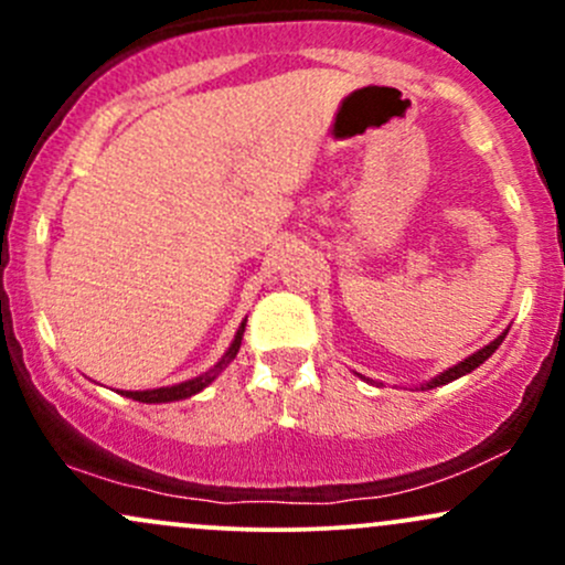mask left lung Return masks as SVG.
Wrapping results in <instances>:
<instances>
[{"mask_svg": "<svg viewBox=\"0 0 565 565\" xmlns=\"http://www.w3.org/2000/svg\"><path fill=\"white\" fill-rule=\"evenodd\" d=\"M504 334H508V329H504V332L499 334L494 342H489V345H483L481 350H476V353L468 355V359H465V361H459V364H454V366L446 369V372H440L438 377H433L430 382H425V385H423V391H430V387H440V385H446V382H454V380L465 377V374H470L472 369H478V366H481L483 361L489 359V355L494 353V350H497L499 345H502ZM361 380H366V377H361ZM366 382H372V380H366Z\"/></svg>", "mask_w": 565, "mask_h": 565, "instance_id": "8db88e82", "label": "left lung"}]
</instances>
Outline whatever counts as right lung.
Instances as JSON below:
<instances>
[{
	"mask_svg": "<svg viewBox=\"0 0 565 565\" xmlns=\"http://www.w3.org/2000/svg\"><path fill=\"white\" fill-rule=\"evenodd\" d=\"M244 327H246V319L242 321V327L236 329V337H233L231 348L225 350L223 359H220L217 364L210 369V372L199 374V377H193V380L178 382V385H170V387H157V391H121V395H127V398H132V401H140V404H170V401H183V398H191V395L201 393L206 385H212V382L220 377V372H223V369L228 366L233 359H236L238 348H242Z\"/></svg>",
	"mask_w": 565,
	"mask_h": 565,
	"instance_id": "obj_1",
	"label": "right lung"
}]
</instances>
